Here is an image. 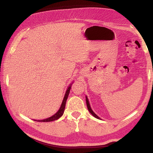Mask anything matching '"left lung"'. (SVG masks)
Wrapping results in <instances>:
<instances>
[{
  "label": "left lung",
  "instance_id": "1",
  "mask_svg": "<svg viewBox=\"0 0 153 153\" xmlns=\"http://www.w3.org/2000/svg\"><path fill=\"white\" fill-rule=\"evenodd\" d=\"M86 97V103H87V108H88V110H89V112L93 115V116L94 117H96V118H97V119H100V118L98 116V115H97L92 110V109H91V106H90V104H89V100H88V98H87V96H85Z\"/></svg>",
  "mask_w": 153,
  "mask_h": 153
}]
</instances>
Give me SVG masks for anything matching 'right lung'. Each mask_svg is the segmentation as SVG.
Here are the masks:
<instances>
[{"label":"right lung","instance_id":"1","mask_svg":"<svg viewBox=\"0 0 153 153\" xmlns=\"http://www.w3.org/2000/svg\"><path fill=\"white\" fill-rule=\"evenodd\" d=\"M71 84L69 85V86L68 87V89L66 92V94L65 95H64V99H63V101L62 102V104H61V107H60L59 110L57 111V112L56 114H55L53 115H52V117H48L47 119H43V120H38V122H50V121H55V120H57L58 119H59L60 117H61L62 115H63L64 114V109H65V106H66V100L68 99V95L69 94V91H70V89H71ZM35 121V120H34Z\"/></svg>","mask_w":153,"mask_h":153}]
</instances>
